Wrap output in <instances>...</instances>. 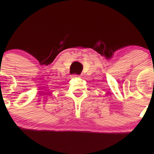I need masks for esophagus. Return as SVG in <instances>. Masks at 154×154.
Instances as JSON below:
<instances>
[{
    "instance_id": "34e87169",
    "label": "esophagus",
    "mask_w": 154,
    "mask_h": 154,
    "mask_svg": "<svg viewBox=\"0 0 154 154\" xmlns=\"http://www.w3.org/2000/svg\"><path fill=\"white\" fill-rule=\"evenodd\" d=\"M80 77V76L77 75V74H74V75H73V77Z\"/></svg>"
}]
</instances>
